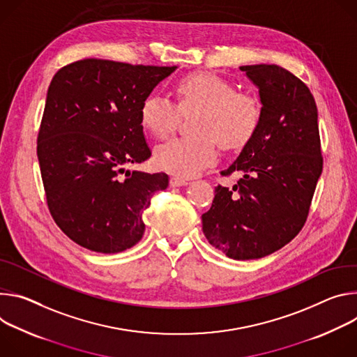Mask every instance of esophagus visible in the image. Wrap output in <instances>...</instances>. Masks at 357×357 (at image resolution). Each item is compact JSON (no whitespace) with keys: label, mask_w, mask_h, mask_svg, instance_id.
Returning a JSON list of instances; mask_svg holds the SVG:
<instances>
[{"label":"esophagus","mask_w":357,"mask_h":357,"mask_svg":"<svg viewBox=\"0 0 357 357\" xmlns=\"http://www.w3.org/2000/svg\"><path fill=\"white\" fill-rule=\"evenodd\" d=\"M188 181L184 180V178H180V177H172L170 178V185L172 187H183V185H187Z\"/></svg>","instance_id":"esophagus-1"}]
</instances>
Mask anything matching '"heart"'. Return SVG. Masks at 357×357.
<instances>
[{
  "instance_id": "obj_1",
  "label": "heart",
  "mask_w": 357,
  "mask_h": 357,
  "mask_svg": "<svg viewBox=\"0 0 357 357\" xmlns=\"http://www.w3.org/2000/svg\"><path fill=\"white\" fill-rule=\"evenodd\" d=\"M178 106L165 95L153 93L140 107L143 126L157 139L169 137L177 128L180 110L197 112L194 136L173 139L154 151L155 166L173 176L194 177L217 162V142L225 149H241L257 133L262 109L247 92H236L227 79L211 72L183 76L176 84Z\"/></svg>"
}]
</instances>
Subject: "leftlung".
Listing matches in <instances>:
<instances>
[{"label":"left lung","mask_w":357,"mask_h":357,"mask_svg":"<svg viewBox=\"0 0 357 357\" xmlns=\"http://www.w3.org/2000/svg\"><path fill=\"white\" fill-rule=\"evenodd\" d=\"M258 88L261 123L224 172H241L232 190L215 187L211 208L202 215L208 243L228 258L266 257L302 229L321 174L318 107L309 88L278 65L240 68Z\"/></svg>","instance_id":"8db88e82"}]
</instances>
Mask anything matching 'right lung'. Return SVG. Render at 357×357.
<instances>
[{
    "label": "right lung",
    "mask_w": 357,
    "mask_h": 357,
    "mask_svg": "<svg viewBox=\"0 0 357 357\" xmlns=\"http://www.w3.org/2000/svg\"><path fill=\"white\" fill-rule=\"evenodd\" d=\"M176 69L91 58L52 77L36 154L51 215L77 245L116 254L142 240L143 213L169 176L125 166L151 155L140 107Z\"/></svg>",
    "instance_id": "1"
}]
</instances>
